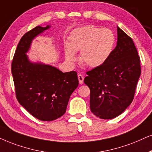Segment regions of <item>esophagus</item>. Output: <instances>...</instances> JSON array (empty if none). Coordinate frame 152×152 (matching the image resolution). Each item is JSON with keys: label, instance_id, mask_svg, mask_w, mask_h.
<instances>
[{"label": "esophagus", "instance_id": "obj_1", "mask_svg": "<svg viewBox=\"0 0 152 152\" xmlns=\"http://www.w3.org/2000/svg\"><path fill=\"white\" fill-rule=\"evenodd\" d=\"M78 80H79V83L80 84H83V79H84V77L81 74H78Z\"/></svg>", "mask_w": 152, "mask_h": 152}]
</instances>
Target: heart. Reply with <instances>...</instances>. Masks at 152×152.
Segmentation results:
<instances>
[{"label":"heart","instance_id":"heart-1","mask_svg":"<svg viewBox=\"0 0 152 152\" xmlns=\"http://www.w3.org/2000/svg\"><path fill=\"white\" fill-rule=\"evenodd\" d=\"M116 36L112 30L95 25H87L73 31L69 44L64 47L69 62L76 60L75 52H80V60L86 66L95 68L104 64L114 51Z\"/></svg>","mask_w":152,"mask_h":152}]
</instances>
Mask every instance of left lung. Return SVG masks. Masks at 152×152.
<instances>
[{
    "instance_id": "8db88e82",
    "label": "left lung",
    "mask_w": 152,
    "mask_h": 152,
    "mask_svg": "<svg viewBox=\"0 0 152 152\" xmlns=\"http://www.w3.org/2000/svg\"><path fill=\"white\" fill-rule=\"evenodd\" d=\"M118 41L104 64L86 72L84 83L90 90V110L102 119L122 114L133 100L141 74L140 59L133 41L117 28Z\"/></svg>"
}]
</instances>
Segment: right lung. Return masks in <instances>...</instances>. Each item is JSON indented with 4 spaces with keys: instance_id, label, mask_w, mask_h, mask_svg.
Returning <instances> with one entry per match:
<instances>
[{
    "instance_id": "obj_1",
    "label": "right lung",
    "mask_w": 152,
    "mask_h": 152,
    "mask_svg": "<svg viewBox=\"0 0 152 152\" xmlns=\"http://www.w3.org/2000/svg\"><path fill=\"white\" fill-rule=\"evenodd\" d=\"M38 26L26 32L17 45L11 71L19 103L35 118L51 121L64 115L70 96L78 86L77 73L29 62L26 53L32 40L49 28Z\"/></svg>"
}]
</instances>
